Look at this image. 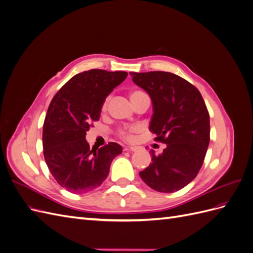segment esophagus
<instances>
[{"mask_svg":"<svg viewBox=\"0 0 253 253\" xmlns=\"http://www.w3.org/2000/svg\"><path fill=\"white\" fill-rule=\"evenodd\" d=\"M138 147H135V145H132V147H126L125 151H129V152H136L138 151Z\"/></svg>","mask_w":253,"mask_h":253,"instance_id":"esophagus-1","label":"esophagus"}]
</instances>
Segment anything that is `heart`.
Instances as JSON below:
<instances>
[{
    "label": "heart",
    "mask_w": 253,
    "mask_h": 253,
    "mask_svg": "<svg viewBox=\"0 0 253 253\" xmlns=\"http://www.w3.org/2000/svg\"><path fill=\"white\" fill-rule=\"evenodd\" d=\"M139 93H142V91H140V90H135V91H133V93L131 94V97L135 96L136 94H139ZM105 108H106V102L103 104V108H102V109L105 110ZM139 129H140V127L137 126H131V127H128V128H126V129H124V131H121V132H120V135H121L122 138H125V139H132L134 134L138 132Z\"/></svg>",
    "instance_id": "b5f03b06"
}]
</instances>
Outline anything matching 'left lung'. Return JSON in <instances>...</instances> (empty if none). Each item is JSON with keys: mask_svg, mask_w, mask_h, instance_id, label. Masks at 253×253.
Segmentation results:
<instances>
[{"mask_svg": "<svg viewBox=\"0 0 253 253\" xmlns=\"http://www.w3.org/2000/svg\"><path fill=\"white\" fill-rule=\"evenodd\" d=\"M152 100L149 129L167 144L160 155L151 150L152 163L139 172L153 190L172 193L192 181L202 168L210 141V117L194 85L168 72L129 73Z\"/></svg>", "mask_w": 253, "mask_h": 253, "instance_id": "1", "label": "left lung"}]
</instances>
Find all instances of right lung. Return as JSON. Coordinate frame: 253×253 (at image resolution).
<instances>
[{"label":"right lung","instance_id":"obj_1","mask_svg":"<svg viewBox=\"0 0 253 253\" xmlns=\"http://www.w3.org/2000/svg\"><path fill=\"white\" fill-rule=\"evenodd\" d=\"M127 73L89 70L75 75L59 89L43 126L44 158L59 185L72 193H86L108 177L113 159L121 154L116 142L90 150L85 139L91 122Z\"/></svg>","mask_w":253,"mask_h":253}]
</instances>
